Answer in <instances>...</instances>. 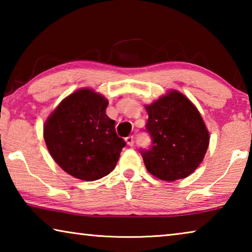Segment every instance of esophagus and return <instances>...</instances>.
<instances>
[{
    "instance_id": "34e87169",
    "label": "esophagus",
    "mask_w": 252,
    "mask_h": 252,
    "mask_svg": "<svg viewBox=\"0 0 252 252\" xmlns=\"http://www.w3.org/2000/svg\"><path fill=\"white\" fill-rule=\"evenodd\" d=\"M126 142L127 146L133 147L134 146V138L132 135H129L127 138H126Z\"/></svg>"
}]
</instances>
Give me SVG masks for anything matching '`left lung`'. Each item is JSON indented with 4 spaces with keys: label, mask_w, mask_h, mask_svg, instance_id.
Returning <instances> with one entry per match:
<instances>
[{
    "label": "left lung",
    "mask_w": 252,
    "mask_h": 252,
    "mask_svg": "<svg viewBox=\"0 0 252 252\" xmlns=\"http://www.w3.org/2000/svg\"><path fill=\"white\" fill-rule=\"evenodd\" d=\"M152 147L141 151L149 172L163 181L185 179L201 163L210 134L199 110L177 90L146 105Z\"/></svg>",
    "instance_id": "obj_1"
}]
</instances>
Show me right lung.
Segmentation results:
<instances>
[{
  "label": "right lung",
  "mask_w": 252,
  "mask_h": 252,
  "mask_svg": "<svg viewBox=\"0 0 252 252\" xmlns=\"http://www.w3.org/2000/svg\"><path fill=\"white\" fill-rule=\"evenodd\" d=\"M109 101L89 88L63 99L43 126L46 148L59 167L84 181L101 179L116 168L125 140L106 116Z\"/></svg>",
  "instance_id": "right-lung-1"
}]
</instances>
